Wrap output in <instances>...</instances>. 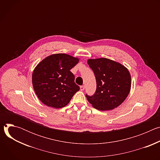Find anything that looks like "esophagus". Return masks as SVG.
I'll list each match as a JSON object with an SVG mask.
<instances>
[{
  "mask_svg": "<svg viewBox=\"0 0 160 160\" xmlns=\"http://www.w3.org/2000/svg\"><path fill=\"white\" fill-rule=\"evenodd\" d=\"M85 89V85H82L80 86V90H83Z\"/></svg>",
  "mask_w": 160,
  "mask_h": 160,
  "instance_id": "obj_1",
  "label": "esophagus"
}]
</instances>
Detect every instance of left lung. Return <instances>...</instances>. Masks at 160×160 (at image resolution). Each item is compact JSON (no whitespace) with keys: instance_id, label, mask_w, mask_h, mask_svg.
Returning <instances> with one entry per match:
<instances>
[{"instance_id":"1","label":"left lung","mask_w":160,"mask_h":160,"mask_svg":"<svg viewBox=\"0 0 160 160\" xmlns=\"http://www.w3.org/2000/svg\"><path fill=\"white\" fill-rule=\"evenodd\" d=\"M87 63L94 73L97 83L94 94H86L88 101L101 111L119 106L128 96L131 88V77L127 68L107 58L89 59Z\"/></svg>"}]
</instances>
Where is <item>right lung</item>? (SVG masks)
<instances>
[{
    "instance_id": "right-lung-1",
    "label": "right lung",
    "mask_w": 160,
    "mask_h": 160,
    "mask_svg": "<svg viewBox=\"0 0 160 160\" xmlns=\"http://www.w3.org/2000/svg\"><path fill=\"white\" fill-rule=\"evenodd\" d=\"M78 61L77 58L60 53L49 56L37 64L32 74V84L42 102L54 108L70 102L80 90L70 72Z\"/></svg>"
}]
</instances>
